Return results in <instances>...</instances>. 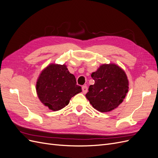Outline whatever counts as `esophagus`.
Returning a JSON list of instances; mask_svg holds the SVG:
<instances>
[{
    "label": "esophagus",
    "instance_id": "esophagus-1",
    "mask_svg": "<svg viewBox=\"0 0 158 158\" xmlns=\"http://www.w3.org/2000/svg\"><path fill=\"white\" fill-rule=\"evenodd\" d=\"M82 89L83 94H86L88 92V87L86 86V85H83L82 88Z\"/></svg>",
    "mask_w": 158,
    "mask_h": 158
}]
</instances>
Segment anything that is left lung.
Returning a JSON list of instances; mask_svg holds the SVG:
<instances>
[{
  "instance_id": "left-lung-1",
  "label": "left lung",
  "mask_w": 158,
  "mask_h": 158,
  "mask_svg": "<svg viewBox=\"0 0 158 158\" xmlns=\"http://www.w3.org/2000/svg\"><path fill=\"white\" fill-rule=\"evenodd\" d=\"M91 76L95 84L89 85L85 97L92 107L102 113L118 107L128 91L125 72L115 64H103Z\"/></svg>"
}]
</instances>
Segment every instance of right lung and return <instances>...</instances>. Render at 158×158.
<instances>
[{"label": "right lung", "mask_w": 158, "mask_h": 158, "mask_svg": "<svg viewBox=\"0 0 158 158\" xmlns=\"http://www.w3.org/2000/svg\"><path fill=\"white\" fill-rule=\"evenodd\" d=\"M82 92L76 84L75 76L69 73L66 64H49L37 80L36 92L41 102L52 111L66 107L70 99Z\"/></svg>", "instance_id": "right-lung-1"}]
</instances>
